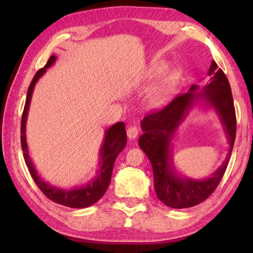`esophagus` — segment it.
Instances as JSON below:
<instances>
[{
    "instance_id": "obj_1",
    "label": "esophagus",
    "mask_w": 253,
    "mask_h": 253,
    "mask_svg": "<svg viewBox=\"0 0 253 253\" xmlns=\"http://www.w3.org/2000/svg\"><path fill=\"white\" fill-rule=\"evenodd\" d=\"M139 132V128L137 126H130L127 129V136L129 139H135Z\"/></svg>"
}]
</instances>
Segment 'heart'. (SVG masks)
<instances>
[{
	"label": "heart",
	"instance_id": "1",
	"mask_svg": "<svg viewBox=\"0 0 253 253\" xmlns=\"http://www.w3.org/2000/svg\"><path fill=\"white\" fill-rule=\"evenodd\" d=\"M165 67L163 65H157L154 66L151 70L148 72L149 78H155V77L160 76L163 71H164ZM178 79V72L177 71H172L169 74L165 75L163 78L160 80V83L156 84V87L153 89L152 91V100L155 102V104H160L163 100L168 97L170 92L173 91V89L176 85Z\"/></svg>",
	"mask_w": 253,
	"mask_h": 253
}]
</instances>
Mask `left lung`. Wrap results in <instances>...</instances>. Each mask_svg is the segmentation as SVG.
<instances>
[{
	"mask_svg": "<svg viewBox=\"0 0 253 253\" xmlns=\"http://www.w3.org/2000/svg\"><path fill=\"white\" fill-rule=\"evenodd\" d=\"M208 76L210 81L202 90H199L198 84H192L186 93L174 98L164 108L148 114L140 123L144 134L139 137L138 144L152 164L156 195L165 205L173 209L191 208L207 200L223 177L232 153L237 119L230 84L214 60ZM198 102L214 109L229 144L222 165L211 177L201 180L178 174L174 169L171 154V140L178 127Z\"/></svg>",
	"mask_w": 253,
	"mask_h": 253,
	"instance_id": "8db88e82",
	"label": "left lung"
}]
</instances>
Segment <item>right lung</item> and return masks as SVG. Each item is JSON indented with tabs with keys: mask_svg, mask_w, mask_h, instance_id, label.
<instances>
[{
	"mask_svg": "<svg viewBox=\"0 0 253 253\" xmlns=\"http://www.w3.org/2000/svg\"><path fill=\"white\" fill-rule=\"evenodd\" d=\"M55 60H57V57L54 54L51 55L46 65L37 72L29 85L22 121H21V146H22L24 161L29 169V172L31 174L33 181L36 182L38 187L40 188L46 198L55 203L65 205L68 208L84 209L90 207L93 203H96L98 200H100L109 186L115 161H116L119 153L125 148L127 143L125 124L116 123L105 131V138L99 152V169L97 170L96 176H93L84 186L77 188H61L50 185L49 183L44 182L40 175L38 174V170L34 168L33 162L29 155L25 126H27L28 113L34 85L38 83V80L45 74L46 69L53 65Z\"/></svg>",
	"mask_w": 253,
	"mask_h": 253,
	"instance_id": "obj_1",
	"label": "right lung"
}]
</instances>
